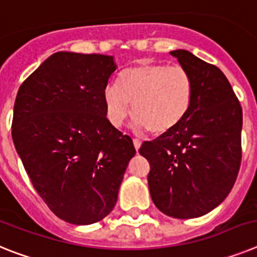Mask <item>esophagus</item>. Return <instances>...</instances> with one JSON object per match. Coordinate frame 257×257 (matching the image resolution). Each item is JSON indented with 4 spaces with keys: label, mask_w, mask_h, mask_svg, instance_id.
<instances>
[{
    "label": "esophagus",
    "mask_w": 257,
    "mask_h": 257,
    "mask_svg": "<svg viewBox=\"0 0 257 257\" xmlns=\"http://www.w3.org/2000/svg\"><path fill=\"white\" fill-rule=\"evenodd\" d=\"M133 145H135L136 150H138V149H140V147H141L142 142L140 141V140H138V138H133Z\"/></svg>",
    "instance_id": "esophagus-1"
}]
</instances>
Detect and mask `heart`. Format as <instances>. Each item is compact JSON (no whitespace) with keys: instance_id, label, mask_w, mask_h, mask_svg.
I'll use <instances>...</instances> for the list:
<instances>
[{"instance_id":"b5f03b06","label":"heart","mask_w":257,"mask_h":257,"mask_svg":"<svg viewBox=\"0 0 257 257\" xmlns=\"http://www.w3.org/2000/svg\"><path fill=\"white\" fill-rule=\"evenodd\" d=\"M194 98L191 75L181 66L140 63L119 75L117 84L104 88L108 121L121 126L133 108L135 125L153 135L172 131L186 117Z\"/></svg>"}]
</instances>
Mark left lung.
I'll return each instance as SVG.
<instances>
[{
  "label": "left lung",
  "instance_id": "8db88e82",
  "mask_svg": "<svg viewBox=\"0 0 257 257\" xmlns=\"http://www.w3.org/2000/svg\"><path fill=\"white\" fill-rule=\"evenodd\" d=\"M191 75L190 111L172 131L144 142L151 199L175 218L200 217L224 202L242 159V107L226 76L190 51H171Z\"/></svg>",
  "mask_w": 257,
  "mask_h": 257
}]
</instances>
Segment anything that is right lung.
<instances>
[{
	"label": "right lung",
	"mask_w": 257,
	"mask_h": 257,
	"mask_svg": "<svg viewBox=\"0 0 257 257\" xmlns=\"http://www.w3.org/2000/svg\"><path fill=\"white\" fill-rule=\"evenodd\" d=\"M116 67L110 55L58 51L18 90L17 153L42 200L70 224H94L112 211L136 154L106 117L103 90Z\"/></svg>",
	"instance_id": "add662e5"
}]
</instances>
